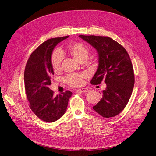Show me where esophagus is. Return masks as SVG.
<instances>
[{
  "label": "esophagus",
  "mask_w": 156,
  "mask_h": 156,
  "mask_svg": "<svg viewBox=\"0 0 156 156\" xmlns=\"http://www.w3.org/2000/svg\"><path fill=\"white\" fill-rule=\"evenodd\" d=\"M77 91L80 92V93H87L89 91V90L88 88H81V89L77 90Z\"/></svg>",
  "instance_id": "34e87169"
}]
</instances>
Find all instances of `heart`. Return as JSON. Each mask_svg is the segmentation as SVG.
<instances>
[{
	"label": "heart",
	"instance_id": "1",
	"mask_svg": "<svg viewBox=\"0 0 156 156\" xmlns=\"http://www.w3.org/2000/svg\"><path fill=\"white\" fill-rule=\"evenodd\" d=\"M63 53V51H60ZM66 53L70 55L74 59L80 63H84L88 59L90 54V50L84 43L80 42L72 43L68 46ZM62 57L59 52H54L52 55L51 65L55 72H58L61 70ZM84 76L78 74H70L65 78V82L70 86L78 87L83 83Z\"/></svg>",
	"mask_w": 156,
	"mask_h": 156
}]
</instances>
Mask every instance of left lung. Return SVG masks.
Returning <instances> with one entry per match:
<instances>
[{"label":"left lung","mask_w":156,"mask_h":156,"mask_svg":"<svg viewBox=\"0 0 156 156\" xmlns=\"http://www.w3.org/2000/svg\"><path fill=\"white\" fill-rule=\"evenodd\" d=\"M98 54V66L91 84H106L103 95L93 107L104 118L113 117L123 110L131 96L134 74L131 60L123 46L107 36L79 35Z\"/></svg>","instance_id":"left-lung-1"}]
</instances>
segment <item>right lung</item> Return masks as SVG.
Instances as JSON below:
<instances>
[{
    "instance_id": "1",
    "label": "right lung",
    "mask_w": 156,
    "mask_h": 156,
    "mask_svg": "<svg viewBox=\"0 0 156 156\" xmlns=\"http://www.w3.org/2000/svg\"><path fill=\"white\" fill-rule=\"evenodd\" d=\"M69 36L49 39L30 54L24 71V84L29 107L43 121L53 122L66 112L70 91L61 93L56 97L49 88L54 70L51 65L52 53L59 43Z\"/></svg>"
}]
</instances>
